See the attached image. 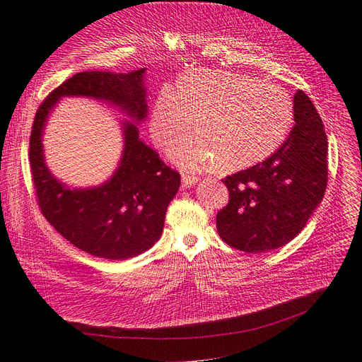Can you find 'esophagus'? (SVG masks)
<instances>
[{
	"label": "esophagus",
	"instance_id": "34e87169",
	"mask_svg": "<svg viewBox=\"0 0 362 362\" xmlns=\"http://www.w3.org/2000/svg\"><path fill=\"white\" fill-rule=\"evenodd\" d=\"M198 177L197 176H189V175H182V187L183 189H187L191 187L192 185H197L198 183Z\"/></svg>",
	"mask_w": 362,
	"mask_h": 362
}]
</instances>
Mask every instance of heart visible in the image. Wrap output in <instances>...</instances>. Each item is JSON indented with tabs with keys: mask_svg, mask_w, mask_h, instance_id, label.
<instances>
[{
	"mask_svg": "<svg viewBox=\"0 0 362 362\" xmlns=\"http://www.w3.org/2000/svg\"><path fill=\"white\" fill-rule=\"evenodd\" d=\"M196 122H193V119ZM187 170H240L272 156L289 135L293 104L280 86L229 70L195 69L164 85L152 105V139Z\"/></svg>",
	"mask_w": 362,
	"mask_h": 362,
	"instance_id": "heart-1",
	"label": "heart"
}]
</instances>
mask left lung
<instances>
[{
	"label": "left lung",
	"instance_id": "left-lung-1",
	"mask_svg": "<svg viewBox=\"0 0 362 362\" xmlns=\"http://www.w3.org/2000/svg\"><path fill=\"white\" fill-rule=\"evenodd\" d=\"M295 126L273 156L221 182L229 204L217 213V232L232 248L273 251L305 227L327 186V135L303 90L293 97Z\"/></svg>",
	"mask_w": 362,
	"mask_h": 362
}]
</instances>
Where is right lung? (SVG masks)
I'll list each match as a JSON object with an SVG mask.
<instances>
[{
	"label": "right lung",
	"instance_id": "right-lung-1",
	"mask_svg": "<svg viewBox=\"0 0 362 362\" xmlns=\"http://www.w3.org/2000/svg\"><path fill=\"white\" fill-rule=\"evenodd\" d=\"M145 70L76 73L48 95L35 116L29 161L37 205L57 232L93 257L127 259L148 251L163 233L167 206L179 191L180 175L139 139L135 123L124 122V148L114 175L100 186L71 189L57 180L45 164L44 127L63 97L107 101L133 122L145 120Z\"/></svg>",
	"mask_w": 362,
	"mask_h": 362
}]
</instances>
